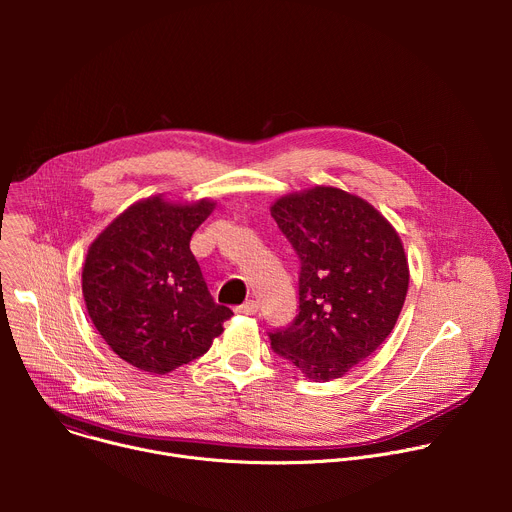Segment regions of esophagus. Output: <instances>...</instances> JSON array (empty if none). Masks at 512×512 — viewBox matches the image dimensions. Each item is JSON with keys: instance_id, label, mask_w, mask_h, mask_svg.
Masks as SVG:
<instances>
[{"instance_id": "obj_1", "label": "esophagus", "mask_w": 512, "mask_h": 512, "mask_svg": "<svg viewBox=\"0 0 512 512\" xmlns=\"http://www.w3.org/2000/svg\"><path fill=\"white\" fill-rule=\"evenodd\" d=\"M235 312H237V314H245V316H253V314L259 312V304H257L255 300H247V302L241 304Z\"/></svg>"}]
</instances>
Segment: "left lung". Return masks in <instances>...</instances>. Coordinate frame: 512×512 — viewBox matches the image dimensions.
<instances>
[{
	"mask_svg": "<svg viewBox=\"0 0 512 512\" xmlns=\"http://www.w3.org/2000/svg\"><path fill=\"white\" fill-rule=\"evenodd\" d=\"M271 216L300 259L298 314L269 332L271 348L308 379H340L401 314L409 287L401 239L369 202L332 186L283 196Z\"/></svg>",
	"mask_w": 512,
	"mask_h": 512,
	"instance_id": "1",
	"label": "left lung"
}]
</instances>
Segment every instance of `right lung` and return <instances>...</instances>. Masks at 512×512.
I'll list each match as a JSON object with an SVG mask.
<instances>
[{
  "instance_id": "right-lung-1",
  "label": "right lung",
  "mask_w": 512,
  "mask_h": 512,
  "mask_svg": "<svg viewBox=\"0 0 512 512\" xmlns=\"http://www.w3.org/2000/svg\"><path fill=\"white\" fill-rule=\"evenodd\" d=\"M214 202L129 206L93 241L83 267L89 316L133 367L166 375L202 356L233 316L218 306L190 251Z\"/></svg>"
}]
</instances>
